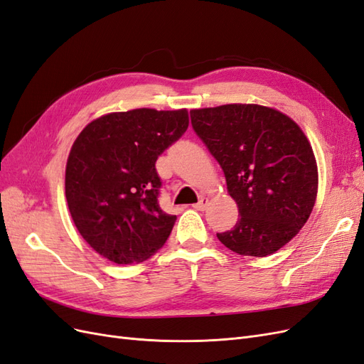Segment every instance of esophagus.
<instances>
[{
  "mask_svg": "<svg viewBox=\"0 0 364 364\" xmlns=\"http://www.w3.org/2000/svg\"><path fill=\"white\" fill-rule=\"evenodd\" d=\"M207 204H209V200L204 198V196H203V198H201L198 203L193 204V209H195V210H200V212H203V210L205 209V207H207Z\"/></svg>",
  "mask_w": 364,
  "mask_h": 364,
  "instance_id": "obj_1",
  "label": "esophagus"
}]
</instances>
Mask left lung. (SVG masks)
<instances>
[{
	"label": "left lung",
	"mask_w": 364,
	"mask_h": 364,
	"mask_svg": "<svg viewBox=\"0 0 364 364\" xmlns=\"http://www.w3.org/2000/svg\"><path fill=\"white\" fill-rule=\"evenodd\" d=\"M191 120L240 210L218 240L242 256L277 252L305 225L317 198V163L304 131L280 111L253 103L192 109Z\"/></svg>",
	"instance_id": "left-lung-1"
}]
</instances>
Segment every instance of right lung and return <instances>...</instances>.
I'll return each instance as SVG.
<instances>
[{
    "label": "right lung",
    "mask_w": 364,
    "mask_h": 364,
    "mask_svg": "<svg viewBox=\"0 0 364 364\" xmlns=\"http://www.w3.org/2000/svg\"><path fill=\"white\" fill-rule=\"evenodd\" d=\"M188 127V109L139 108L92 120L73 143L68 209L82 237L108 261L139 264L168 241L176 216L159 204L155 161Z\"/></svg>",
    "instance_id": "add662e5"
}]
</instances>
